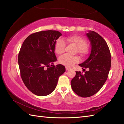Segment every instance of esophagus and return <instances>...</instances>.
Here are the masks:
<instances>
[{
    "label": "esophagus",
    "instance_id": "1",
    "mask_svg": "<svg viewBox=\"0 0 124 124\" xmlns=\"http://www.w3.org/2000/svg\"><path fill=\"white\" fill-rule=\"evenodd\" d=\"M65 69H66V70H68L70 69V68L68 67H65Z\"/></svg>",
    "mask_w": 124,
    "mask_h": 124
}]
</instances>
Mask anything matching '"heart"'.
Wrapping results in <instances>:
<instances>
[{
	"mask_svg": "<svg viewBox=\"0 0 124 124\" xmlns=\"http://www.w3.org/2000/svg\"><path fill=\"white\" fill-rule=\"evenodd\" d=\"M68 44L73 45L77 47L78 53L81 55H85L88 53V48L86 45V41L82 37L78 35H72L65 38ZM65 47V43L62 39H58L54 46V51L56 54L60 55L63 53ZM59 61L60 63L67 67H71L73 64L79 61V57L77 56H70L64 54L60 56Z\"/></svg>",
	"mask_w": 124,
	"mask_h": 124,
	"instance_id": "heart-1",
	"label": "heart"
}]
</instances>
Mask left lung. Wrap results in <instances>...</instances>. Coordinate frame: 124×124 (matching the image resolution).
Instances as JSON below:
<instances>
[{"instance_id": "8db88e82", "label": "left lung", "mask_w": 124, "mask_h": 124, "mask_svg": "<svg viewBox=\"0 0 124 124\" xmlns=\"http://www.w3.org/2000/svg\"><path fill=\"white\" fill-rule=\"evenodd\" d=\"M86 36L90 41L91 54L79 65L84 69L83 71L85 69L88 71L84 75L80 71H76L75 77L71 82L73 92L83 97L91 96L100 90L111 68V54L106 41L93 31H89Z\"/></svg>"}]
</instances>
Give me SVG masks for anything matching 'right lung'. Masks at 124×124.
Listing matches in <instances>:
<instances>
[{"mask_svg": "<svg viewBox=\"0 0 124 124\" xmlns=\"http://www.w3.org/2000/svg\"><path fill=\"white\" fill-rule=\"evenodd\" d=\"M61 35L55 30L33 33L21 47L18 55L21 76L27 88L36 95L51 94L56 88L59 77L65 71L64 65H53L57 60L55 44Z\"/></svg>", "mask_w": 124, "mask_h": 124, "instance_id": "add662e5", "label": "right lung"}]
</instances>
